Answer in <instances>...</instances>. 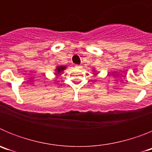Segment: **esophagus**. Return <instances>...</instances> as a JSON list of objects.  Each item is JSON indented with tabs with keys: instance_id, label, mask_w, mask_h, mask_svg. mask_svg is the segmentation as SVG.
Wrapping results in <instances>:
<instances>
[{
	"instance_id": "1",
	"label": "esophagus",
	"mask_w": 152,
	"mask_h": 152,
	"mask_svg": "<svg viewBox=\"0 0 152 152\" xmlns=\"http://www.w3.org/2000/svg\"><path fill=\"white\" fill-rule=\"evenodd\" d=\"M75 68H77V69H81L82 66H80V65H76V66H75Z\"/></svg>"
}]
</instances>
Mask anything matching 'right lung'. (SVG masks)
Wrapping results in <instances>:
<instances>
[{
    "label": "right lung",
    "instance_id": "obj_1",
    "mask_svg": "<svg viewBox=\"0 0 152 152\" xmlns=\"http://www.w3.org/2000/svg\"><path fill=\"white\" fill-rule=\"evenodd\" d=\"M66 68L67 66H63V65H58V66H56V70H55L56 75H58V74L61 73L64 70L66 69Z\"/></svg>",
    "mask_w": 152,
    "mask_h": 152
}]
</instances>
